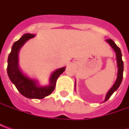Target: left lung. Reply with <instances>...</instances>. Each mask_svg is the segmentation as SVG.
<instances>
[{
  "label": "left lung",
  "instance_id": "8db88e82",
  "mask_svg": "<svg viewBox=\"0 0 129 129\" xmlns=\"http://www.w3.org/2000/svg\"><path fill=\"white\" fill-rule=\"evenodd\" d=\"M107 41L109 43V44L112 47V48L116 52L117 65H118V75H117V79L116 82L113 85V86L112 87L110 90L108 91L105 101H107L110 98L111 95L113 94L114 92L117 90V88H119V86H120L122 79H123V71H124V63H123V61H122V59H121V53L120 48L114 43V42L112 39H108V40H107Z\"/></svg>",
  "mask_w": 129,
  "mask_h": 129
}]
</instances>
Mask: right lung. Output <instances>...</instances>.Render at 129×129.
<instances>
[{
	"instance_id": "obj_1",
	"label": "right lung",
	"mask_w": 129,
	"mask_h": 129,
	"mask_svg": "<svg viewBox=\"0 0 129 129\" xmlns=\"http://www.w3.org/2000/svg\"><path fill=\"white\" fill-rule=\"evenodd\" d=\"M33 37H34V34H25L17 41L14 43L12 50L8 56L7 72L10 81L15 84L17 89L22 95L28 98L42 99L53 93L55 87L57 79L65 70V67L58 69L53 72L50 77V83L48 86H39L35 81L24 76L19 68L18 52L24 43Z\"/></svg>"
}]
</instances>
